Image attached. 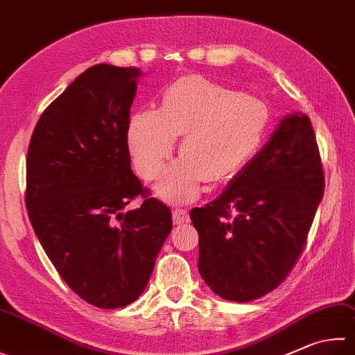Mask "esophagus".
<instances>
[{
	"instance_id": "34e87169",
	"label": "esophagus",
	"mask_w": 355,
	"mask_h": 355,
	"mask_svg": "<svg viewBox=\"0 0 355 355\" xmlns=\"http://www.w3.org/2000/svg\"><path fill=\"white\" fill-rule=\"evenodd\" d=\"M189 220H190L189 211H187L185 209H176V210H173V223H175L176 225L185 224V223H189Z\"/></svg>"
}]
</instances>
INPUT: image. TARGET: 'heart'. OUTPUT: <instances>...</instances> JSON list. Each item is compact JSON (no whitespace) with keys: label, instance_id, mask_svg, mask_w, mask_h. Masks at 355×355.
Masks as SVG:
<instances>
[{"label":"heart","instance_id":"heart-1","mask_svg":"<svg viewBox=\"0 0 355 355\" xmlns=\"http://www.w3.org/2000/svg\"><path fill=\"white\" fill-rule=\"evenodd\" d=\"M269 111L261 100L204 77H182L165 89L157 111H137L128 125V148L137 175L157 179L176 137L179 156L156 185L166 202H190L204 180L224 182L255 155Z\"/></svg>","mask_w":355,"mask_h":355}]
</instances>
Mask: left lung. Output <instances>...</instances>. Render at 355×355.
I'll return each mask as SVG.
<instances>
[{
  "label": "left lung",
  "instance_id": "8db88e82",
  "mask_svg": "<svg viewBox=\"0 0 355 355\" xmlns=\"http://www.w3.org/2000/svg\"><path fill=\"white\" fill-rule=\"evenodd\" d=\"M323 193L311 120L286 116L223 195L190 211L205 284L238 303L277 289L302 255Z\"/></svg>",
  "mask_w": 355,
  "mask_h": 355
}]
</instances>
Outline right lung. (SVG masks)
Listing matches in <instances>:
<instances>
[{"instance_id":"obj_1","label":"right lung","mask_w":355,"mask_h":355,"mask_svg":"<svg viewBox=\"0 0 355 355\" xmlns=\"http://www.w3.org/2000/svg\"><path fill=\"white\" fill-rule=\"evenodd\" d=\"M137 68L100 63L44 110L26 160V209L60 277L102 309L142 295L173 229L171 211L148 198L131 170L130 110ZM144 198L136 211L124 207Z\"/></svg>"}]
</instances>
